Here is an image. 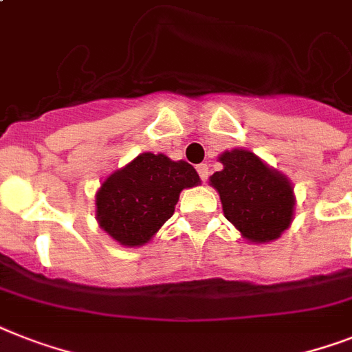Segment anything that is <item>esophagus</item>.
<instances>
[{"instance_id":"obj_1","label":"esophagus","mask_w":352,"mask_h":352,"mask_svg":"<svg viewBox=\"0 0 352 352\" xmlns=\"http://www.w3.org/2000/svg\"><path fill=\"white\" fill-rule=\"evenodd\" d=\"M197 171H199V177H201L202 182L208 181V177H210V166H208V164H199V166H197Z\"/></svg>"}]
</instances>
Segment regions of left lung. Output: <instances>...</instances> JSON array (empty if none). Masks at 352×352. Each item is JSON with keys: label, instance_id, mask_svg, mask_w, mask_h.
Instances as JSON below:
<instances>
[{"label": "left lung", "instance_id": "left-lung-1", "mask_svg": "<svg viewBox=\"0 0 352 352\" xmlns=\"http://www.w3.org/2000/svg\"><path fill=\"white\" fill-rule=\"evenodd\" d=\"M224 170L211 175L226 219L251 242H270L287 230L293 219V188L248 150L224 151Z\"/></svg>", "mask_w": 352, "mask_h": 352}]
</instances>
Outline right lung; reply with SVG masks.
<instances>
[{"label":"right lung","mask_w":352,"mask_h":352,"mask_svg":"<svg viewBox=\"0 0 352 352\" xmlns=\"http://www.w3.org/2000/svg\"><path fill=\"white\" fill-rule=\"evenodd\" d=\"M195 168L166 155L141 153L97 191V221L122 245H142L173 215L184 188L199 184Z\"/></svg>","instance_id":"1"}]
</instances>
